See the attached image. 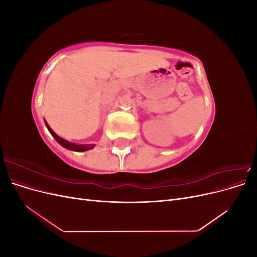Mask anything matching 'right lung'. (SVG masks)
I'll list each match as a JSON object with an SVG mask.
<instances>
[{
    "mask_svg": "<svg viewBox=\"0 0 257 257\" xmlns=\"http://www.w3.org/2000/svg\"><path fill=\"white\" fill-rule=\"evenodd\" d=\"M45 124H46V126H47L48 131L50 132V134L54 137V139H56V141L62 147H64L65 149L72 150V151H77V152H83V151L91 150V149H93V148L95 147V145H93V144H91V145H78V144H74V143L68 142V141H66V139L62 138V137H60L59 135H57L56 133H54V132L51 130V127L48 125V123L46 122V121H45Z\"/></svg>",
    "mask_w": 257,
    "mask_h": 257,
    "instance_id": "right-lung-1",
    "label": "right lung"
}]
</instances>
